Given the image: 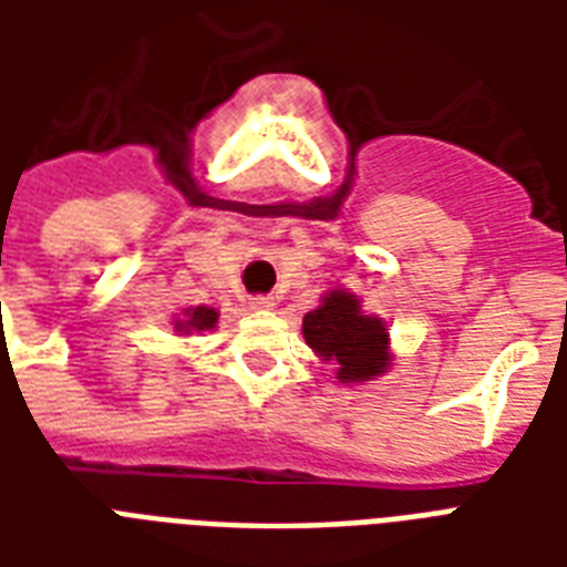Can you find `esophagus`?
<instances>
[{
	"instance_id": "obj_1",
	"label": "esophagus",
	"mask_w": 567,
	"mask_h": 567,
	"mask_svg": "<svg viewBox=\"0 0 567 567\" xmlns=\"http://www.w3.org/2000/svg\"><path fill=\"white\" fill-rule=\"evenodd\" d=\"M249 306H252V309H270V306H274V297H270V293H256V297H249Z\"/></svg>"
}]
</instances>
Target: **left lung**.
I'll return each mask as SVG.
<instances>
[{"mask_svg": "<svg viewBox=\"0 0 567 567\" xmlns=\"http://www.w3.org/2000/svg\"><path fill=\"white\" fill-rule=\"evenodd\" d=\"M302 336L315 353L336 359L338 379L362 382L388 368V329L379 318H368L359 300L347 291H332L323 306L302 318Z\"/></svg>", "mask_w": 567, "mask_h": 567, "instance_id": "left-lung-1", "label": "left lung"}]
</instances>
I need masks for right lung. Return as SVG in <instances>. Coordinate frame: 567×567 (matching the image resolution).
<instances>
[{"label": "right lung", "mask_w": 567, "mask_h": 567, "mask_svg": "<svg viewBox=\"0 0 567 567\" xmlns=\"http://www.w3.org/2000/svg\"><path fill=\"white\" fill-rule=\"evenodd\" d=\"M214 323H217V311L208 309V306H196V309H188V318L176 320L179 332H190V329L203 332V329H212Z\"/></svg>", "instance_id": "obj_1"}]
</instances>
